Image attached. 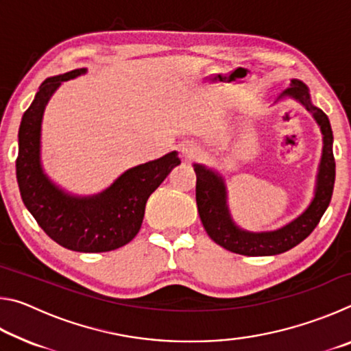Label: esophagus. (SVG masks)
Listing matches in <instances>:
<instances>
[{
    "label": "esophagus",
    "mask_w": 351,
    "mask_h": 351,
    "mask_svg": "<svg viewBox=\"0 0 351 351\" xmlns=\"http://www.w3.org/2000/svg\"><path fill=\"white\" fill-rule=\"evenodd\" d=\"M182 156L186 158V159H193V158H197L198 154L201 153V150H199V147H197L195 144H190V142H187V144H184L182 145Z\"/></svg>",
    "instance_id": "obj_1"
}]
</instances>
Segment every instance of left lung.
Wrapping results in <instances>:
<instances>
[{
  "label": "left lung",
  "instance_id": "obj_1",
  "mask_svg": "<svg viewBox=\"0 0 351 351\" xmlns=\"http://www.w3.org/2000/svg\"><path fill=\"white\" fill-rule=\"evenodd\" d=\"M293 99L311 112L314 121L322 133V154L316 175L314 197L306 209L295 217L293 221L282 228L263 232H251L237 226L228 206V187L224 178L217 170L203 164H193L197 173V206L198 213L207 235L230 252L247 255V257H263L289 251L299 245L316 228L320 218L328 207L335 187L336 164L332 156V132L325 112L311 102L310 90L304 82L293 79L282 94L280 99Z\"/></svg>",
  "mask_w": 351,
  "mask_h": 351
}]
</instances>
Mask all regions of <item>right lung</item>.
I'll use <instances>...</instances> for the list:
<instances>
[{
  "mask_svg": "<svg viewBox=\"0 0 351 351\" xmlns=\"http://www.w3.org/2000/svg\"><path fill=\"white\" fill-rule=\"evenodd\" d=\"M86 74V68L54 75L41 83L19 130L16 181L21 199L45 232L77 252H108L139 232L150 195L181 161L178 152L139 164L94 195H73L58 187L41 164V123L46 105L63 82Z\"/></svg>",
  "mask_w": 351,
  "mask_h": 351,
  "instance_id": "obj_1",
  "label": "right lung"
}]
</instances>
